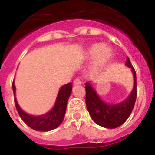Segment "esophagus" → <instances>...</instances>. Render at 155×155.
Instances as JSON below:
<instances>
[{"instance_id": "1", "label": "esophagus", "mask_w": 155, "mask_h": 155, "mask_svg": "<svg viewBox=\"0 0 155 155\" xmlns=\"http://www.w3.org/2000/svg\"><path fill=\"white\" fill-rule=\"evenodd\" d=\"M81 83H82V81H81L80 79H75L74 81V85H76V84H81Z\"/></svg>"}]
</instances>
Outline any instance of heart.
<instances>
[{"label": "heart", "instance_id": "b5f03b06", "mask_svg": "<svg viewBox=\"0 0 155 155\" xmlns=\"http://www.w3.org/2000/svg\"><path fill=\"white\" fill-rule=\"evenodd\" d=\"M113 56V51L110 48L104 46L102 43L93 44L88 48L84 57L87 60H94V64L95 69H101L110 61Z\"/></svg>", "mask_w": 155, "mask_h": 155}]
</instances>
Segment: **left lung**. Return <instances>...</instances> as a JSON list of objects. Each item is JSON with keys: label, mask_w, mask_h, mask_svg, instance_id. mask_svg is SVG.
I'll list each match as a JSON object with an SVG mask.
<instances>
[{"label": "left lung", "mask_w": 155, "mask_h": 155, "mask_svg": "<svg viewBox=\"0 0 155 155\" xmlns=\"http://www.w3.org/2000/svg\"><path fill=\"white\" fill-rule=\"evenodd\" d=\"M131 69L134 74L133 91L125 101L116 104H109L101 100L94 89L89 82L85 84V103L92 120L104 128L114 129L120 126L129 118L133 110L136 101V73L134 68L127 58L126 64Z\"/></svg>", "instance_id": "8db88e82"}]
</instances>
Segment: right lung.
I'll list each match as a JSON object with an SVG mask.
<instances>
[{
	"mask_svg": "<svg viewBox=\"0 0 155 155\" xmlns=\"http://www.w3.org/2000/svg\"><path fill=\"white\" fill-rule=\"evenodd\" d=\"M12 89L15 95L14 101L15 107L18 111L19 115L29 127L37 131H50L54 130L62 123L66 111L67 101L72 91V83L64 84L60 89L54 107L48 113L40 116L30 115L22 110L15 99V87L14 81L12 83Z\"/></svg>",
	"mask_w": 155,
	"mask_h": 155,
	"instance_id": "1",
	"label": "right lung"
}]
</instances>
